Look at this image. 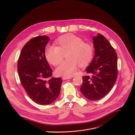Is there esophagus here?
Listing matches in <instances>:
<instances>
[{"label": "esophagus", "mask_w": 135, "mask_h": 135, "mask_svg": "<svg viewBox=\"0 0 135 135\" xmlns=\"http://www.w3.org/2000/svg\"><path fill=\"white\" fill-rule=\"evenodd\" d=\"M73 78L72 76H63L62 79V80H68V79H70Z\"/></svg>", "instance_id": "34e87169"}]
</instances>
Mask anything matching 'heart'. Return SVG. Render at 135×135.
Wrapping results in <instances>:
<instances>
[{"label":"heart","mask_w":135,"mask_h":135,"mask_svg":"<svg viewBox=\"0 0 135 135\" xmlns=\"http://www.w3.org/2000/svg\"><path fill=\"white\" fill-rule=\"evenodd\" d=\"M55 45H47L45 49L47 61L53 66L58 65L62 60L64 54L67 60L63 61L55 70L59 76H70L76 71L78 65H88L94 57V47L89 43L84 42L80 37L68 33L59 37Z\"/></svg>","instance_id":"obj_1"}]
</instances>
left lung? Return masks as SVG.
<instances>
[{
	"label": "left lung",
	"mask_w": 135,
	"mask_h": 135,
	"mask_svg": "<svg viewBox=\"0 0 135 135\" xmlns=\"http://www.w3.org/2000/svg\"><path fill=\"white\" fill-rule=\"evenodd\" d=\"M95 54L85 71L91 75L84 76L80 90L90 100L105 97L113 88L118 77L117 54L102 34L93 37Z\"/></svg>",
	"instance_id": "obj_1"
}]
</instances>
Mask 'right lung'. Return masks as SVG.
I'll return each instance as SVG.
<instances>
[{
    "label": "right lung",
    "mask_w": 135,
    "mask_h": 135,
    "mask_svg": "<svg viewBox=\"0 0 135 135\" xmlns=\"http://www.w3.org/2000/svg\"><path fill=\"white\" fill-rule=\"evenodd\" d=\"M50 40L46 36L33 37L22 48L17 61L21 84L29 97L40 105H49L58 97L62 80L51 78L52 69L45 56Z\"/></svg>",
    "instance_id": "obj_1"
}]
</instances>
